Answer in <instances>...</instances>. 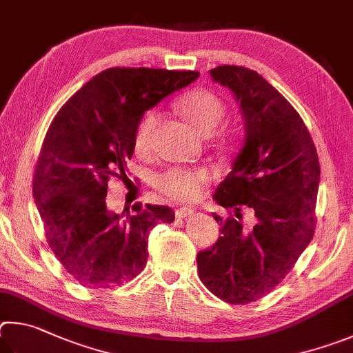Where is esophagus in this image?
<instances>
[{
	"mask_svg": "<svg viewBox=\"0 0 353 353\" xmlns=\"http://www.w3.org/2000/svg\"><path fill=\"white\" fill-rule=\"evenodd\" d=\"M192 214H194V211H192V209H189V208H180V209H176V212H175L176 219H186Z\"/></svg>",
	"mask_w": 353,
	"mask_h": 353,
	"instance_id": "34e87169",
	"label": "esophagus"
}]
</instances>
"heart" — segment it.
<instances>
[{"label": "heart", "mask_w": 353, "mask_h": 353, "mask_svg": "<svg viewBox=\"0 0 353 353\" xmlns=\"http://www.w3.org/2000/svg\"><path fill=\"white\" fill-rule=\"evenodd\" d=\"M178 110L201 133H211L223 119L226 107L215 92L195 88L180 97ZM158 119L159 116L153 110L147 111L139 119L133 136V148L138 154H145L150 150ZM209 178L211 173L205 167H170L159 173L154 184L159 192L172 200L194 203L200 199Z\"/></svg>", "instance_id": "1"}]
</instances>
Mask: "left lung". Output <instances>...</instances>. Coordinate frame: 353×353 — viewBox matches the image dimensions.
Instances as JSON below:
<instances>
[{"label": "left lung", "mask_w": 353, "mask_h": 353, "mask_svg": "<svg viewBox=\"0 0 353 353\" xmlns=\"http://www.w3.org/2000/svg\"><path fill=\"white\" fill-rule=\"evenodd\" d=\"M228 86L245 117V147L232 170L215 189L214 200L236 209L220 221L217 243L199 252V276L209 292L245 305L267 296L283 281L316 230L319 159L316 147L292 103L261 74L243 66L211 70ZM242 205L256 225L243 230Z\"/></svg>", "instance_id": "left-lung-1"}]
</instances>
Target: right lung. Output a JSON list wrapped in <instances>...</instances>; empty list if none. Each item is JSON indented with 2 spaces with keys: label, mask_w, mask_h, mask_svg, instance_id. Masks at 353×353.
Wrapping results in <instances>:
<instances>
[{
  "label": "right lung",
  "mask_w": 353,
  "mask_h": 353,
  "mask_svg": "<svg viewBox=\"0 0 353 353\" xmlns=\"http://www.w3.org/2000/svg\"><path fill=\"white\" fill-rule=\"evenodd\" d=\"M199 71L110 68L86 82L49 125L35 163L32 194L49 248L74 281L88 288L127 282L144 270L150 231L172 223L169 206L107 211L110 178H127L142 114ZM128 180V178H127Z\"/></svg>",
  "instance_id": "obj_1"
}]
</instances>
